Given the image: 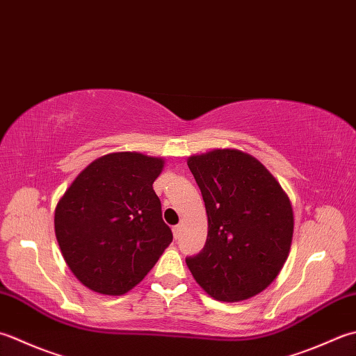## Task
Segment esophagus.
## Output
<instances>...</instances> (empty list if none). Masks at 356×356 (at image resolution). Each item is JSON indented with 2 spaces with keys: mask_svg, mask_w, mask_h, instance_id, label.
I'll use <instances>...</instances> for the list:
<instances>
[{
  "mask_svg": "<svg viewBox=\"0 0 356 356\" xmlns=\"http://www.w3.org/2000/svg\"><path fill=\"white\" fill-rule=\"evenodd\" d=\"M180 232H182V225H174L172 227V234H174V238H179L180 236Z\"/></svg>",
  "mask_w": 356,
  "mask_h": 356,
  "instance_id": "34e87169",
  "label": "esophagus"
}]
</instances>
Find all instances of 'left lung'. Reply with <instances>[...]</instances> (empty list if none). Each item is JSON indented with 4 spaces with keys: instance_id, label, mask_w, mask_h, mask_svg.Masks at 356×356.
I'll use <instances>...</instances> for the list:
<instances>
[{
    "instance_id": "1",
    "label": "left lung",
    "mask_w": 356,
    "mask_h": 356,
    "mask_svg": "<svg viewBox=\"0 0 356 356\" xmlns=\"http://www.w3.org/2000/svg\"><path fill=\"white\" fill-rule=\"evenodd\" d=\"M208 216L205 247L186 257L196 282L211 298L238 302L276 280L293 238L287 194L259 160L238 149L188 159Z\"/></svg>"
}]
</instances>
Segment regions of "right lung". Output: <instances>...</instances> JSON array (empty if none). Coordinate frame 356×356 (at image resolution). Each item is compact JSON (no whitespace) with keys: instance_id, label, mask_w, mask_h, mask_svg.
Masks as SVG:
<instances>
[{"instance_id":"1","label":"right lung","mask_w":356,"mask_h":356,"mask_svg":"<svg viewBox=\"0 0 356 356\" xmlns=\"http://www.w3.org/2000/svg\"><path fill=\"white\" fill-rule=\"evenodd\" d=\"M163 159L113 152L94 160L55 208L61 254L83 285L118 296L148 275L172 241L152 184Z\"/></svg>"}]
</instances>
